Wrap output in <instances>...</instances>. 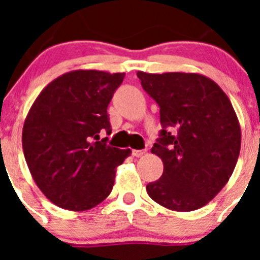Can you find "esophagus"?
<instances>
[{
  "label": "esophagus",
  "instance_id": "obj_1",
  "mask_svg": "<svg viewBox=\"0 0 260 260\" xmlns=\"http://www.w3.org/2000/svg\"><path fill=\"white\" fill-rule=\"evenodd\" d=\"M144 153H146V150H134L133 151V156H135V157H142Z\"/></svg>",
  "mask_w": 260,
  "mask_h": 260
}]
</instances>
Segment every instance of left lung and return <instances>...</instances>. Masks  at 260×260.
<instances>
[{
	"label": "left lung",
	"mask_w": 260,
	"mask_h": 260,
	"mask_svg": "<svg viewBox=\"0 0 260 260\" xmlns=\"http://www.w3.org/2000/svg\"><path fill=\"white\" fill-rule=\"evenodd\" d=\"M142 87L160 107L162 130L151 152L162 176L146 190L162 207L178 212L210 203L226 185L241 150V127L219 84L197 73L138 71Z\"/></svg>",
	"instance_id": "8db88e82"
}]
</instances>
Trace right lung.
Returning <instances> with one entry per match:
<instances>
[{
  "label": "right lung",
  "mask_w": 260,
  "mask_h": 260,
  "mask_svg": "<svg viewBox=\"0 0 260 260\" xmlns=\"http://www.w3.org/2000/svg\"><path fill=\"white\" fill-rule=\"evenodd\" d=\"M125 73L74 70L52 80L24 119L22 146L31 176L58 207L87 211L102 203L114 185L116 169L130 156L100 139L109 134L108 104Z\"/></svg>",
  "instance_id": "obj_1"
}]
</instances>
